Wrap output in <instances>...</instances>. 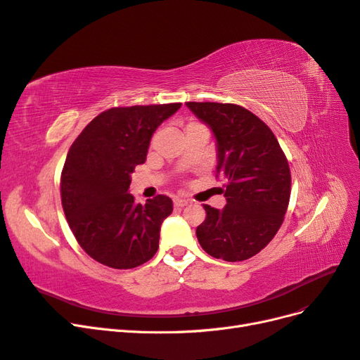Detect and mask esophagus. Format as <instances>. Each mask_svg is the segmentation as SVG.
Wrapping results in <instances>:
<instances>
[{
	"mask_svg": "<svg viewBox=\"0 0 360 360\" xmlns=\"http://www.w3.org/2000/svg\"><path fill=\"white\" fill-rule=\"evenodd\" d=\"M188 204H189V200H186V198H180V197L174 198V205H176V207H184Z\"/></svg>",
	"mask_w": 360,
	"mask_h": 360,
	"instance_id": "1",
	"label": "esophagus"
}]
</instances>
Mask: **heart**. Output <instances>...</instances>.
I'll list each match as a JSON object with an SVG mask.
<instances>
[{
	"instance_id": "heart-1",
	"label": "heart",
	"mask_w": 360,
	"mask_h": 360,
	"mask_svg": "<svg viewBox=\"0 0 360 360\" xmlns=\"http://www.w3.org/2000/svg\"><path fill=\"white\" fill-rule=\"evenodd\" d=\"M191 124H193V123H191Z\"/></svg>"
}]
</instances>
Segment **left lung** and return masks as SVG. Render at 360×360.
<instances>
[{
	"mask_svg": "<svg viewBox=\"0 0 360 360\" xmlns=\"http://www.w3.org/2000/svg\"><path fill=\"white\" fill-rule=\"evenodd\" d=\"M209 124L217 141V177L226 180V205L204 204L205 221L197 237L207 254L243 261L264 249L284 222L291 193V172L270 127L234 103L186 102Z\"/></svg>",
	"mask_w": 360,
	"mask_h": 360,
	"instance_id": "8db88e82",
	"label": "left lung"
}]
</instances>
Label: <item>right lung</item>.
Returning a JSON list of instances; mask_svg holds the SVG:
<instances>
[{
	"instance_id": "right-lung-1",
	"label": "right lung",
	"mask_w": 360,
	"mask_h": 360,
	"mask_svg": "<svg viewBox=\"0 0 360 360\" xmlns=\"http://www.w3.org/2000/svg\"><path fill=\"white\" fill-rule=\"evenodd\" d=\"M181 103L117 106L101 112L73 141L61 171V204L76 242L97 263L134 269L151 259L172 201L135 204L130 174L144 163L151 135Z\"/></svg>"
}]
</instances>
